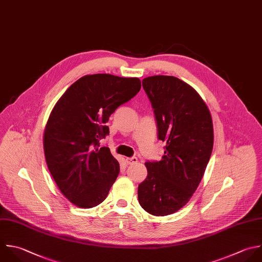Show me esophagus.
Listing matches in <instances>:
<instances>
[{"mask_svg":"<svg viewBox=\"0 0 262 262\" xmlns=\"http://www.w3.org/2000/svg\"><path fill=\"white\" fill-rule=\"evenodd\" d=\"M137 162H138V159L135 158V157L127 158V159H126V163H127L128 165H132V164H135V163H137Z\"/></svg>","mask_w":262,"mask_h":262,"instance_id":"1","label":"esophagus"}]
</instances>
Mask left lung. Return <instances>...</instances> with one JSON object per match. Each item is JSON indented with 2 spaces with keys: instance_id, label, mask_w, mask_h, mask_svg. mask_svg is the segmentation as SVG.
Listing matches in <instances>:
<instances>
[{
  "instance_id": "obj_1",
  "label": "left lung",
  "mask_w": 262,
  "mask_h": 262,
  "mask_svg": "<svg viewBox=\"0 0 262 262\" xmlns=\"http://www.w3.org/2000/svg\"><path fill=\"white\" fill-rule=\"evenodd\" d=\"M142 87L166 146L161 161L145 163L147 176L138 185V201L149 214L166 216L190 200L204 176L213 149L212 117L200 94L178 78L147 77Z\"/></svg>"
}]
</instances>
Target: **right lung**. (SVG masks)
<instances>
[{
    "label": "right lung",
    "mask_w": 262,
    "mask_h": 262,
    "mask_svg": "<svg viewBox=\"0 0 262 262\" xmlns=\"http://www.w3.org/2000/svg\"><path fill=\"white\" fill-rule=\"evenodd\" d=\"M140 88L138 78L87 75L54 105L44 131L45 159L59 190L75 206L92 208L107 196L120 165L99 140L110 133V116Z\"/></svg>",
    "instance_id": "right-lung-1"
}]
</instances>
